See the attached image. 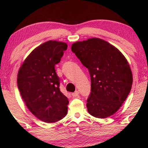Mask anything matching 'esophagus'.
Returning <instances> with one entry per match:
<instances>
[{"mask_svg": "<svg viewBox=\"0 0 148 148\" xmlns=\"http://www.w3.org/2000/svg\"><path fill=\"white\" fill-rule=\"evenodd\" d=\"M79 94L78 91H75V92L73 93L72 96H73V98H77V97L79 96Z\"/></svg>", "mask_w": 148, "mask_h": 148, "instance_id": "obj_1", "label": "esophagus"}]
</instances>
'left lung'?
<instances>
[{
  "label": "left lung",
  "instance_id": "1",
  "mask_svg": "<svg viewBox=\"0 0 148 148\" xmlns=\"http://www.w3.org/2000/svg\"><path fill=\"white\" fill-rule=\"evenodd\" d=\"M71 50L90 75L88 112L100 119L114 114L126 100L133 84L132 72L124 55L96 38L73 44Z\"/></svg>",
  "mask_w": 148,
  "mask_h": 148
}]
</instances>
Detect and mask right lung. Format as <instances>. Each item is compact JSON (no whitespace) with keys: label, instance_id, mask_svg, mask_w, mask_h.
Returning <instances> with one entry per match:
<instances>
[{"label":"right lung","instance_id":"obj_1","mask_svg":"<svg viewBox=\"0 0 148 148\" xmlns=\"http://www.w3.org/2000/svg\"><path fill=\"white\" fill-rule=\"evenodd\" d=\"M67 44L48 41L26 58L17 75V87L30 112L46 123H54L66 115L68 98L60 92L54 66L60 62Z\"/></svg>","mask_w":148,"mask_h":148}]
</instances>
